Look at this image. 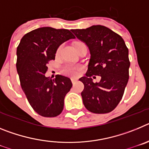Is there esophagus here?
I'll list each match as a JSON object with an SVG mask.
<instances>
[{
	"instance_id": "obj_1",
	"label": "esophagus",
	"mask_w": 149,
	"mask_h": 149,
	"mask_svg": "<svg viewBox=\"0 0 149 149\" xmlns=\"http://www.w3.org/2000/svg\"><path fill=\"white\" fill-rule=\"evenodd\" d=\"M71 81H72V84H74V83L77 82V79H75V78H72V79H71Z\"/></svg>"
}]
</instances>
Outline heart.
Returning a JSON list of instances; mask_svg holds the SVG:
<instances>
[{
  "label": "heart",
  "instance_id": "heart-1",
  "mask_svg": "<svg viewBox=\"0 0 149 149\" xmlns=\"http://www.w3.org/2000/svg\"><path fill=\"white\" fill-rule=\"evenodd\" d=\"M62 48H63V46L60 45L56 49V55L60 54V52H61ZM81 70V66H80V65H71V64H66V65H64L62 67L61 72L63 74H65V75L70 76V77H76Z\"/></svg>",
  "mask_w": 149,
  "mask_h": 149
}]
</instances>
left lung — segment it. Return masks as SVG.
<instances>
[{"instance_id":"8db88e82","label":"left lung","mask_w":149,"mask_h":149,"mask_svg":"<svg viewBox=\"0 0 149 149\" xmlns=\"http://www.w3.org/2000/svg\"><path fill=\"white\" fill-rule=\"evenodd\" d=\"M72 31L87 45L91 54L86 76L79 79L84 85V106L94 113H110L120 102L128 81V48L119 34L104 26ZM93 75L101 76L99 83H93Z\"/></svg>"}]
</instances>
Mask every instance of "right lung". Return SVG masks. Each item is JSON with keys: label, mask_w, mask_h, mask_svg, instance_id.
<instances>
[{"label": "right lung", "mask_w": 149, "mask_h": 149, "mask_svg": "<svg viewBox=\"0 0 149 149\" xmlns=\"http://www.w3.org/2000/svg\"><path fill=\"white\" fill-rule=\"evenodd\" d=\"M74 38L66 29L40 27L24 36L17 48L16 68L22 90L30 106L42 116L55 117L63 111L72 81L62 75L52 80L45 74L48 63L55 60L59 46Z\"/></svg>", "instance_id": "obj_1"}]
</instances>
